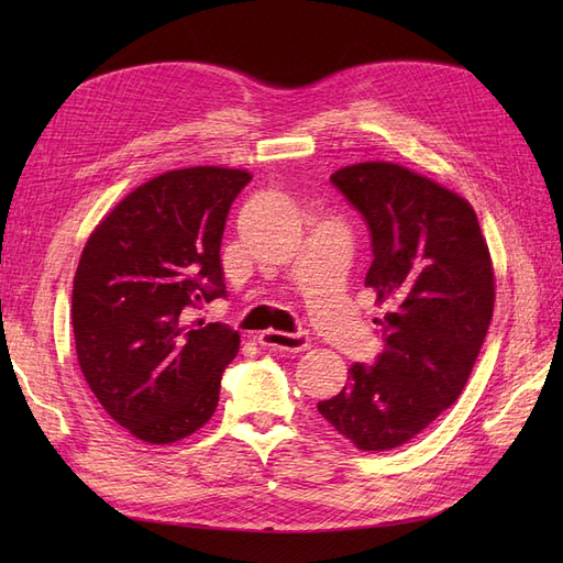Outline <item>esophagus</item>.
I'll return each instance as SVG.
<instances>
[{
	"instance_id": "obj_1",
	"label": "esophagus",
	"mask_w": 563,
	"mask_h": 563,
	"mask_svg": "<svg viewBox=\"0 0 563 563\" xmlns=\"http://www.w3.org/2000/svg\"><path fill=\"white\" fill-rule=\"evenodd\" d=\"M261 345L269 350H282V352H302L310 345V333L308 331H296V333L265 331L261 335Z\"/></svg>"
}]
</instances>
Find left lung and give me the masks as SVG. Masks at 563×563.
I'll return each mask as SVG.
<instances>
[{"label":"left lung","mask_w":563,"mask_h":563,"mask_svg":"<svg viewBox=\"0 0 563 563\" xmlns=\"http://www.w3.org/2000/svg\"><path fill=\"white\" fill-rule=\"evenodd\" d=\"M371 232L366 286L387 314L385 350L354 364L319 413L362 451H389L455 404L484 345L496 300L488 246L470 203L399 164L331 176Z\"/></svg>","instance_id":"left-lung-1"}]
</instances>
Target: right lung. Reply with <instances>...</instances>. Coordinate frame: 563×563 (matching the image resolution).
I'll return each mask as SVG.
<instances>
[{
	"label": "right lung",
	"mask_w": 563,
	"mask_h": 563,
	"mask_svg": "<svg viewBox=\"0 0 563 563\" xmlns=\"http://www.w3.org/2000/svg\"><path fill=\"white\" fill-rule=\"evenodd\" d=\"M249 180L218 166L162 174L119 201L84 246L77 360L108 416L147 444H174L209 422L240 352L228 323L192 317L228 296L220 242Z\"/></svg>",
	"instance_id": "right-lung-1"
}]
</instances>
